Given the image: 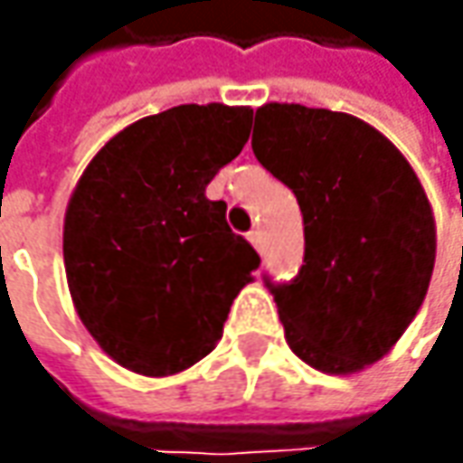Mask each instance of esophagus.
<instances>
[{
    "mask_svg": "<svg viewBox=\"0 0 463 463\" xmlns=\"http://www.w3.org/2000/svg\"><path fill=\"white\" fill-rule=\"evenodd\" d=\"M247 240H250V244L258 250V252H262V232H258V229H252L250 234H247Z\"/></svg>",
    "mask_w": 463,
    "mask_h": 463,
    "instance_id": "esophagus-1",
    "label": "esophagus"
}]
</instances>
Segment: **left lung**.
<instances>
[{
	"label": "left lung",
	"mask_w": 463,
	"mask_h": 463,
	"mask_svg": "<svg viewBox=\"0 0 463 463\" xmlns=\"http://www.w3.org/2000/svg\"><path fill=\"white\" fill-rule=\"evenodd\" d=\"M252 152L304 216L298 276L265 280L288 347L329 376L382 361L436 265V216L412 165L361 118L296 102L258 108Z\"/></svg>",
	"instance_id": "obj_1"
}]
</instances>
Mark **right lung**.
<instances>
[{"label": "right lung", "instance_id": "right-lung-1", "mask_svg": "<svg viewBox=\"0 0 463 463\" xmlns=\"http://www.w3.org/2000/svg\"><path fill=\"white\" fill-rule=\"evenodd\" d=\"M247 105H177L118 131L63 216V268L81 325L118 365L172 376L222 340L260 265L205 185L250 138Z\"/></svg>", "mask_w": 463, "mask_h": 463}]
</instances>
